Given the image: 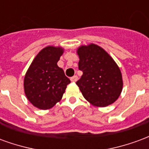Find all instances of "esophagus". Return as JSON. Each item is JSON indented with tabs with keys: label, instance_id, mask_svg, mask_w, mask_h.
I'll use <instances>...</instances> for the list:
<instances>
[{
	"label": "esophagus",
	"instance_id": "1",
	"mask_svg": "<svg viewBox=\"0 0 149 149\" xmlns=\"http://www.w3.org/2000/svg\"><path fill=\"white\" fill-rule=\"evenodd\" d=\"M70 80H71L72 82H76V81L78 80V77L77 76H73L72 77H71V79H70Z\"/></svg>",
	"mask_w": 149,
	"mask_h": 149
}]
</instances>
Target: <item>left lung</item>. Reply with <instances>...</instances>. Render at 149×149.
Masks as SVG:
<instances>
[{"instance_id": "obj_1", "label": "left lung", "mask_w": 149, "mask_h": 149, "mask_svg": "<svg viewBox=\"0 0 149 149\" xmlns=\"http://www.w3.org/2000/svg\"><path fill=\"white\" fill-rule=\"evenodd\" d=\"M77 54L78 67L83 75L76 84L84 98L97 107L114 103L123 88L121 72L114 60L94 44L79 47Z\"/></svg>"}]
</instances>
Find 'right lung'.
<instances>
[{
  "instance_id": "add662e5",
  "label": "right lung",
  "mask_w": 149,
  "mask_h": 149,
  "mask_svg": "<svg viewBox=\"0 0 149 149\" xmlns=\"http://www.w3.org/2000/svg\"><path fill=\"white\" fill-rule=\"evenodd\" d=\"M61 47L48 46L34 58L24 79V93L33 105L49 109L61 100L70 80L57 62L63 54Z\"/></svg>"
}]
</instances>
